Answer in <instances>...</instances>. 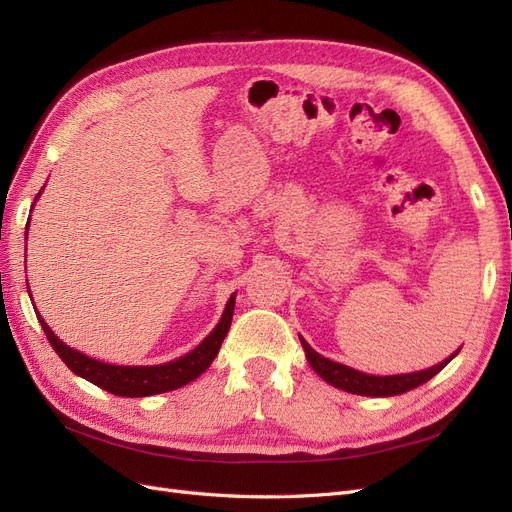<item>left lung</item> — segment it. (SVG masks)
<instances>
[{
	"mask_svg": "<svg viewBox=\"0 0 512 512\" xmlns=\"http://www.w3.org/2000/svg\"><path fill=\"white\" fill-rule=\"evenodd\" d=\"M305 356L311 364V368L320 375L326 383L339 387L343 392L349 394H358V396H373V398H381V396H398L409 390H415V387L424 385L426 381H430L436 373H440L457 354L460 349L455 351L453 356H449L447 360H443L440 364L428 368V370H419V373H409V375H387V377H377V375H366L360 373V370L349 368L345 364L332 362L328 358H324L301 337Z\"/></svg>",
	"mask_w": 512,
	"mask_h": 512,
	"instance_id": "obj_1",
	"label": "left lung"
}]
</instances>
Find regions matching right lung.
<instances>
[{
    "instance_id": "add662e5",
    "label": "right lung",
    "mask_w": 512,
    "mask_h": 512,
    "mask_svg": "<svg viewBox=\"0 0 512 512\" xmlns=\"http://www.w3.org/2000/svg\"><path fill=\"white\" fill-rule=\"evenodd\" d=\"M233 313H235V294L228 298L218 326L209 332V337L197 349H192L190 354L178 360L158 364V366H116V364H105V362L93 360L80 354V351L67 347L59 337H55V332L48 328V324L42 320L40 313H38V320L42 324L48 343L57 351L59 358L67 364V368L72 370V373L95 383L97 387H101V390L110 392L114 396L142 398V396H154V394L178 390V387L195 381L199 375H203L209 368V364L218 356L220 345L228 334V328H231Z\"/></svg>"
}]
</instances>
